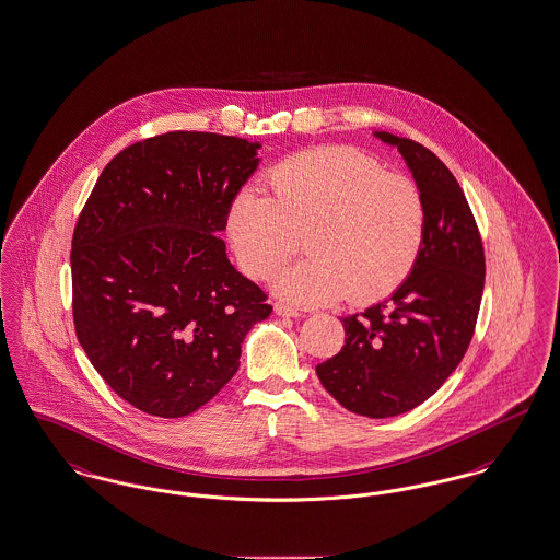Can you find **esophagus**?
Listing matches in <instances>:
<instances>
[{"label":"esophagus","instance_id":"obj_1","mask_svg":"<svg viewBox=\"0 0 560 560\" xmlns=\"http://www.w3.org/2000/svg\"><path fill=\"white\" fill-rule=\"evenodd\" d=\"M275 313L279 317H293V319H298L302 315L298 308H293V306L285 304V302H275Z\"/></svg>","mask_w":560,"mask_h":560}]
</instances>
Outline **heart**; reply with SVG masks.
<instances>
[{
  "label": "heart",
  "mask_w": 560,
  "mask_h": 560,
  "mask_svg": "<svg viewBox=\"0 0 560 560\" xmlns=\"http://www.w3.org/2000/svg\"><path fill=\"white\" fill-rule=\"evenodd\" d=\"M270 197L243 188L226 233L247 277L265 281L304 235L308 258L285 268L275 292L320 306L345 298L370 304L399 290L427 237V203L409 178L386 174L350 147H323L279 161Z\"/></svg>",
  "instance_id": "1"
}]
</instances>
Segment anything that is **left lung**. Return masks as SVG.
Wrapping results in <instances>:
<instances>
[{
    "label": "left lung",
    "mask_w": 560,
    "mask_h": 560,
    "mask_svg": "<svg viewBox=\"0 0 560 560\" xmlns=\"http://www.w3.org/2000/svg\"><path fill=\"white\" fill-rule=\"evenodd\" d=\"M395 147L427 203L420 258L399 290L342 319L347 345L317 365L323 388L365 418L400 416L459 365L472 340L485 288V254L464 190L427 147L373 132Z\"/></svg>",
    "instance_id": "left-lung-1"
}]
</instances>
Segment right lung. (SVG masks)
Returning <instances> with one entry per match:
<instances>
[{
  "mask_svg": "<svg viewBox=\"0 0 560 560\" xmlns=\"http://www.w3.org/2000/svg\"><path fill=\"white\" fill-rule=\"evenodd\" d=\"M260 142L167 132L108 161L73 233L78 340L136 409L183 418L240 370L241 345L268 319L267 293L218 235L258 170Z\"/></svg>",
  "mask_w": 560,
  "mask_h": 560,
  "instance_id": "right-lung-1",
  "label": "right lung"
}]
</instances>
